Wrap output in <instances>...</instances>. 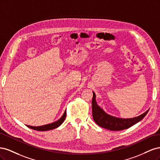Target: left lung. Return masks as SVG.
<instances>
[{
    "mask_svg": "<svg viewBox=\"0 0 160 160\" xmlns=\"http://www.w3.org/2000/svg\"><path fill=\"white\" fill-rule=\"evenodd\" d=\"M149 109L143 114L133 118H120L107 113L98 104L96 95L93 91L92 99V114L96 124L99 126L111 131H120L132 127L134 124L142 120L148 113Z\"/></svg>",
    "mask_w": 160,
    "mask_h": 160,
    "instance_id": "1",
    "label": "left lung"
}]
</instances>
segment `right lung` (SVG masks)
Returning <instances> with one entry per match:
<instances>
[{
  "label": "right lung",
  "instance_id": "1",
  "mask_svg": "<svg viewBox=\"0 0 160 160\" xmlns=\"http://www.w3.org/2000/svg\"><path fill=\"white\" fill-rule=\"evenodd\" d=\"M66 118V110L65 111V112L63 113V115H62V117L56 121V122L49 123V124H47V125H42V126H31V125H27V126L28 128H29L31 129H35L37 131H41V132H45V131H49V130H51L53 129H55L57 128L58 127H59L60 125L63 123V122L65 119Z\"/></svg>",
  "mask_w": 160,
  "mask_h": 160
}]
</instances>
